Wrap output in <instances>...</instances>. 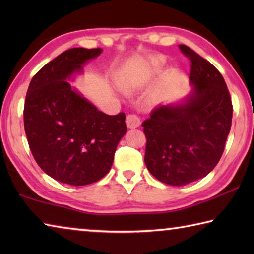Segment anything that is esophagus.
Instances as JSON below:
<instances>
[{
	"mask_svg": "<svg viewBox=\"0 0 254 254\" xmlns=\"http://www.w3.org/2000/svg\"><path fill=\"white\" fill-rule=\"evenodd\" d=\"M140 118L136 114H128L127 117V126L130 128H135L140 126Z\"/></svg>",
	"mask_w": 254,
	"mask_h": 254,
	"instance_id": "34e87169",
	"label": "esophagus"
}]
</instances>
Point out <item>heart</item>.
Here are the masks:
<instances>
[{
    "instance_id": "b5f03b06",
    "label": "heart",
    "mask_w": 254,
    "mask_h": 254,
    "mask_svg": "<svg viewBox=\"0 0 254 254\" xmlns=\"http://www.w3.org/2000/svg\"><path fill=\"white\" fill-rule=\"evenodd\" d=\"M120 86H121L124 91H132L136 86V81L132 78H124L120 81Z\"/></svg>"
}]
</instances>
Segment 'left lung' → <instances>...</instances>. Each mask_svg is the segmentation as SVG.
Returning a JSON list of instances; mask_svg holds the SVG:
<instances>
[{
    "mask_svg": "<svg viewBox=\"0 0 254 254\" xmlns=\"http://www.w3.org/2000/svg\"><path fill=\"white\" fill-rule=\"evenodd\" d=\"M194 91L186 103L161 105L142 123L147 137L144 162L158 180L184 186L205 177L224 151L233 105L221 72L185 45Z\"/></svg>",
    "mask_w": 254,
    "mask_h": 254,
    "instance_id": "left-lung-1",
    "label": "left lung"
}]
</instances>
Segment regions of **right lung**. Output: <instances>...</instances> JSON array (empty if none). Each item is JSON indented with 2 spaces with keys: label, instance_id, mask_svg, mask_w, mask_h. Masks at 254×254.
<instances>
[{
  "label": "right lung",
  "instance_id": "1",
  "mask_svg": "<svg viewBox=\"0 0 254 254\" xmlns=\"http://www.w3.org/2000/svg\"><path fill=\"white\" fill-rule=\"evenodd\" d=\"M101 53V48L66 50L30 81L23 110L29 147L38 166L60 183L84 186L102 179L127 132L123 112L103 113L66 81Z\"/></svg>",
  "mask_w": 254,
  "mask_h": 254
}]
</instances>
